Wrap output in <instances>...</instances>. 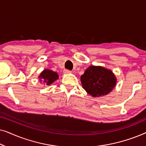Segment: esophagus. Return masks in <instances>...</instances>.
Listing matches in <instances>:
<instances>
[{
    "label": "esophagus",
    "instance_id": "34e87169",
    "mask_svg": "<svg viewBox=\"0 0 146 146\" xmlns=\"http://www.w3.org/2000/svg\"><path fill=\"white\" fill-rule=\"evenodd\" d=\"M64 73L66 74H68L71 73V71L68 70H64Z\"/></svg>",
    "mask_w": 146,
    "mask_h": 146
}]
</instances>
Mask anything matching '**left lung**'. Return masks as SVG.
<instances>
[{
    "mask_svg": "<svg viewBox=\"0 0 146 146\" xmlns=\"http://www.w3.org/2000/svg\"><path fill=\"white\" fill-rule=\"evenodd\" d=\"M82 88L92 97L110 93L116 86L117 78L111 70L101 66H90L81 76Z\"/></svg>",
    "mask_w": 146,
    "mask_h": 146,
    "instance_id": "obj_1",
    "label": "left lung"
}]
</instances>
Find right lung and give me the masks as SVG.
<instances>
[{
	"instance_id": "1",
	"label": "right lung",
	"mask_w": 146,
	"mask_h": 146,
	"mask_svg": "<svg viewBox=\"0 0 146 146\" xmlns=\"http://www.w3.org/2000/svg\"><path fill=\"white\" fill-rule=\"evenodd\" d=\"M58 74L49 69H44L38 76V78L44 86H50L58 79Z\"/></svg>"
}]
</instances>
